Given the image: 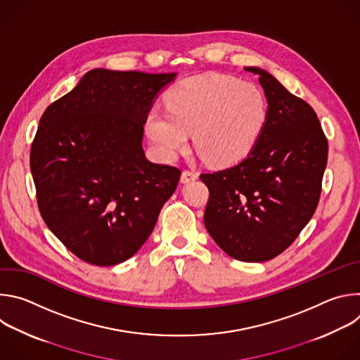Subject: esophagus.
<instances>
[{"label": "esophagus", "mask_w": 360, "mask_h": 360, "mask_svg": "<svg viewBox=\"0 0 360 360\" xmlns=\"http://www.w3.org/2000/svg\"><path fill=\"white\" fill-rule=\"evenodd\" d=\"M198 179V172L195 171H184L182 175H181V182L182 184H189L192 181H196Z\"/></svg>", "instance_id": "1"}]
</instances>
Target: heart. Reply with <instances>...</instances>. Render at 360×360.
<instances>
[{
	"label": "heart",
	"mask_w": 360,
	"mask_h": 360,
	"mask_svg": "<svg viewBox=\"0 0 360 360\" xmlns=\"http://www.w3.org/2000/svg\"><path fill=\"white\" fill-rule=\"evenodd\" d=\"M167 112H148L145 129L167 160L188 145L211 165L225 167L242 160L258 141L266 121V101L258 86L222 74L186 78L165 98Z\"/></svg>",
	"instance_id": "1"
}]
</instances>
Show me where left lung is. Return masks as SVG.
Instances as JSON below:
<instances>
[{
	"mask_svg": "<svg viewBox=\"0 0 360 360\" xmlns=\"http://www.w3.org/2000/svg\"><path fill=\"white\" fill-rule=\"evenodd\" d=\"M259 75L268 101L262 132L238 165L202 174L210 189L203 222L217 245L242 262L282 253L311 221L328 162V139L314 108L274 75Z\"/></svg>",
	"mask_w": 360,
	"mask_h": 360,
	"instance_id": "1",
	"label": "left lung"
}]
</instances>
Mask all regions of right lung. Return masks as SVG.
<instances>
[{
	"instance_id": "1",
	"label": "right lung",
	"mask_w": 360,
	"mask_h": 360,
	"mask_svg": "<svg viewBox=\"0 0 360 360\" xmlns=\"http://www.w3.org/2000/svg\"><path fill=\"white\" fill-rule=\"evenodd\" d=\"M175 77L95 68L39 120L30 155L38 208L84 262L129 259L176 189L181 171L142 149L146 115Z\"/></svg>"
}]
</instances>
